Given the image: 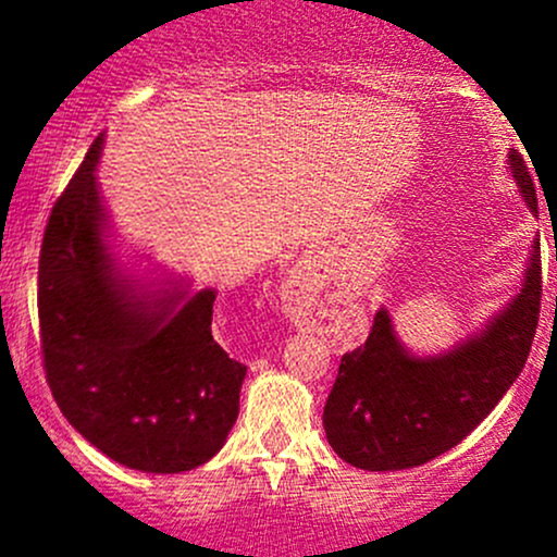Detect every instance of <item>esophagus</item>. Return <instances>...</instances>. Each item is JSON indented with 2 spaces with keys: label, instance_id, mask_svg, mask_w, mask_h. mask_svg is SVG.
<instances>
[{
  "label": "esophagus",
  "instance_id": "obj_1",
  "mask_svg": "<svg viewBox=\"0 0 557 557\" xmlns=\"http://www.w3.org/2000/svg\"><path fill=\"white\" fill-rule=\"evenodd\" d=\"M306 280H309V274H306V272H296V274H293L290 285H293V287H306ZM293 314H296V309H293Z\"/></svg>",
  "mask_w": 557,
  "mask_h": 557
}]
</instances>
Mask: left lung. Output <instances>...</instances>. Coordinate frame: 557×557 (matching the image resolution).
Listing matches in <instances>:
<instances>
[{
    "mask_svg": "<svg viewBox=\"0 0 557 557\" xmlns=\"http://www.w3.org/2000/svg\"><path fill=\"white\" fill-rule=\"evenodd\" d=\"M508 172L536 216L527 164L508 151ZM540 238L521 290L476 332L440 354H413L393 317L376 311L367 343L345 354L324 406V432L345 463L363 471L413 469L456 447L508 393L529 359L540 319Z\"/></svg>",
    "mask_w": 557,
    "mask_h": 557,
    "instance_id": "left-lung-1",
    "label": "left lung"
}]
</instances>
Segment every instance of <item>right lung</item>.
I'll return each mask as SVG.
<instances>
[{
	"label": "right lung",
	"instance_id": "right-lung-1",
	"mask_svg": "<svg viewBox=\"0 0 557 557\" xmlns=\"http://www.w3.org/2000/svg\"><path fill=\"white\" fill-rule=\"evenodd\" d=\"M104 133L57 198L38 259V322L62 417L112 461L181 474L238 419L246 367L212 335L214 287L123 261L99 190ZM138 261V259H136Z\"/></svg>",
	"mask_w": 557,
	"mask_h": 557
}]
</instances>
